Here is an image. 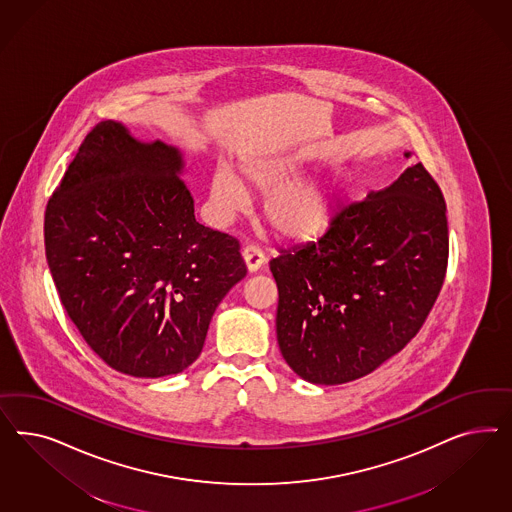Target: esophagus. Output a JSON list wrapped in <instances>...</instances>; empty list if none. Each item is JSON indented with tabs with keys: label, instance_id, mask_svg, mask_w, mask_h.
I'll return each mask as SVG.
<instances>
[{
	"label": "esophagus",
	"instance_id": "34e87169",
	"mask_svg": "<svg viewBox=\"0 0 512 512\" xmlns=\"http://www.w3.org/2000/svg\"><path fill=\"white\" fill-rule=\"evenodd\" d=\"M242 255H244V261H246V266H248V270L251 274L257 272V270H261L263 264L266 263V257H264L263 251L257 248V246L244 248Z\"/></svg>",
	"mask_w": 512,
	"mask_h": 512
}]
</instances>
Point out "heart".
Instances as JSON below:
<instances>
[{"instance_id":"1","label":"heart","mask_w":512,"mask_h":512,"mask_svg":"<svg viewBox=\"0 0 512 512\" xmlns=\"http://www.w3.org/2000/svg\"><path fill=\"white\" fill-rule=\"evenodd\" d=\"M300 171V159L291 155H255L240 163L244 182L268 195L264 217L276 234L291 242H311L332 223L336 182L326 176L293 182ZM244 182L225 165L212 172L210 204L219 219H231L248 206Z\"/></svg>"}]
</instances>
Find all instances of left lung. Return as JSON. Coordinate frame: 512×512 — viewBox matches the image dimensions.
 Returning <instances> with one entry per match:
<instances>
[{
    "mask_svg": "<svg viewBox=\"0 0 512 512\" xmlns=\"http://www.w3.org/2000/svg\"><path fill=\"white\" fill-rule=\"evenodd\" d=\"M447 261L445 199L417 163L345 206L323 238L270 261L285 362L313 385L372 373L415 338Z\"/></svg>",
    "mask_w": 512,
    "mask_h": 512,
    "instance_id": "1",
    "label": "left lung"
}]
</instances>
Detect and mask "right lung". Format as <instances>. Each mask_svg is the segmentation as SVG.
Wrapping results in <instances>:
<instances>
[{"instance_id":"add662e5","label":"right lung","mask_w":512,"mask_h":512,"mask_svg":"<svg viewBox=\"0 0 512 512\" xmlns=\"http://www.w3.org/2000/svg\"><path fill=\"white\" fill-rule=\"evenodd\" d=\"M171 144L97 125L45 212V249L63 308L110 368L157 379L187 370L246 264L238 240L195 219Z\"/></svg>"}]
</instances>
